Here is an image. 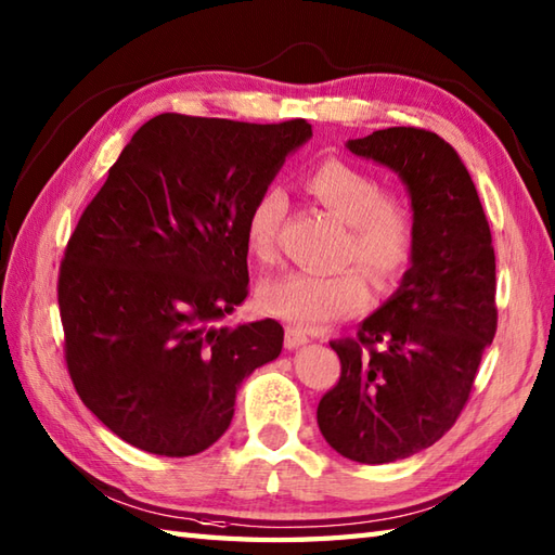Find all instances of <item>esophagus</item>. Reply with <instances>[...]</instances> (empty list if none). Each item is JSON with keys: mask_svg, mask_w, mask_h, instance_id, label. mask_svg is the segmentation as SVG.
I'll use <instances>...</instances> for the list:
<instances>
[{"mask_svg": "<svg viewBox=\"0 0 555 555\" xmlns=\"http://www.w3.org/2000/svg\"><path fill=\"white\" fill-rule=\"evenodd\" d=\"M305 344H310V336L305 334L302 328H298V326H288L286 328V348L288 350H296V348H300Z\"/></svg>", "mask_w": 555, "mask_h": 555, "instance_id": "obj_1", "label": "esophagus"}]
</instances>
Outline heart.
Listing matches in <instances>:
<instances>
[{
  "mask_svg": "<svg viewBox=\"0 0 555 555\" xmlns=\"http://www.w3.org/2000/svg\"><path fill=\"white\" fill-rule=\"evenodd\" d=\"M305 188L350 227L344 259H356L376 284H391L403 274L415 253V223L410 209L386 195L384 183L372 171L332 157L310 169ZM286 209L284 188L269 185L257 195L245 221V245L253 257L262 262L276 257ZM367 302L370 286L356 269L338 274L291 271L267 279L259 288V305L267 312L305 328L346 320L367 308Z\"/></svg>",
  "mask_w": 555,
  "mask_h": 555,
  "instance_id": "heart-1",
  "label": "heart"
}]
</instances>
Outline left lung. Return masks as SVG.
I'll return each instance as SVG.
<instances>
[{
    "label": "left lung",
    "instance_id": "8db88e82",
    "mask_svg": "<svg viewBox=\"0 0 555 555\" xmlns=\"http://www.w3.org/2000/svg\"><path fill=\"white\" fill-rule=\"evenodd\" d=\"M346 147L408 188L415 253L358 338L332 344L340 379L317 424L336 453L384 465L439 441L465 408L496 334V255L477 188L446 140L398 126Z\"/></svg>",
    "mask_w": 555,
    "mask_h": 555
}]
</instances>
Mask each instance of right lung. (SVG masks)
I'll return each mask as SVG.
<instances>
[{"instance_id": "add662e5", "label": "right lung", "mask_w": 555, "mask_h": 555, "mask_svg": "<svg viewBox=\"0 0 555 555\" xmlns=\"http://www.w3.org/2000/svg\"><path fill=\"white\" fill-rule=\"evenodd\" d=\"M310 138L305 119L159 114L82 211L59 271L66 364L126 443L203 453L229 429L241 384L279 358V322H217L247 296V211Z\"/></svg>"}]
</instances>
